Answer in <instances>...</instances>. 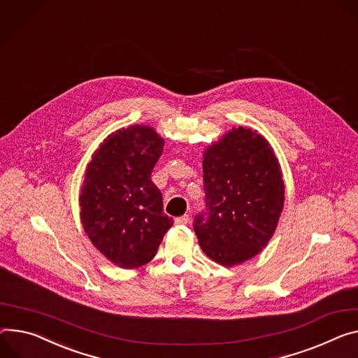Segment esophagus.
<instances>
[{
  "mask_svg": "<svg viewBox=\"0 0 358 358\" xmlns=\"http://www.w3.org/2000/svg\"><path fill=\"white\" fill-rule=\"evenodd\" d=\"M188 221H189V217L187 214L176 218V224H178V225H185V224H188Z\"/></svg>",
  "mask_w": 358,
  "mask_h": 358,
  "instance_id": "obj_1",
  "label": "esophagus"
}]
</instances>
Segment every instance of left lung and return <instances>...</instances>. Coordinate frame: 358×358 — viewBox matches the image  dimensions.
<instances>
[{"instance_id":"left-lung-1","label":"left lung","mask_w":358,"mask_h":358,"mask_svg":"<svg viewBox=\"0 0 358 358\" xmlns=\"http://www.w3.org/2000/svg\"><path fill=\"white\" fill-rule=\"evenodd\" d=\"M206 213L194 218L201 250L233 267L262 251L284 207V181L270 143L255 129L231 128L204 151Z\"/></svg>"}]
</instances>
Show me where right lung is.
Wrapping results in <instances>:
<instances>
[{"instance_id":"obj_1","label":"right lung","mask_w":358,"mask_h":358,"mask_svg":"<svg viewBox=\"0 0 358 358\" xmlns=\"http://www.w3.org/2000/svg\"><path fill=\"white\" fill-rule=\"evenodd\" d=\"M164 138L150 125L111 133L91 155L80 192L81 222L92 245L120 268H138L154 258L173 218L151 171Z\"/></svg>"}]
</instances>
